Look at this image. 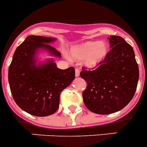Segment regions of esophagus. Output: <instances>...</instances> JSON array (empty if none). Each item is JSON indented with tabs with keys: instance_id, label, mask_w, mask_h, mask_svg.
Masks as SVG:
<instances>
[{
	"instance_id": "1",
	"label": "esophagus",
	"mask_w": 147,
	"mask_h": 147,
	"mask_svg": "<svg viewBox=\"0 0 147 147\" xmlns=\"http://www.w3.org/2000/svg\"><path fill=\"white\" fill-rule=\"evenodd\" d=\"M80 76V70L78 69H75V77L78 78Z\"/></svg>"
}]
</instances>
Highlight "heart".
Here are the masks:
<instances>
[{"mask_svg":"<svg viewBox=\"0 0 147 147\" xmlns=\"http://www.w3.org/2000/svg\"><path fill=\"white\" fill-rule=\"evenodd\" d=\"M109 46L100 41H90L71 48V58L76 61L84 60L85 65L93 69L99 66L107 57Z\"/></svg>","mask_w":147,"mask_h":147,"instance_id":"1","label":"heart"}]
</instances>
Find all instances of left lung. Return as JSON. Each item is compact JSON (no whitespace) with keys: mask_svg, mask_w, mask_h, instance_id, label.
<instances>
[{"mask_svg":"<svg viewBox=\"0 0 147 147\" xmlns=\"http://www.w3.org/2000/svg\"><path fill=\"white\" fill-rule=\"evenodd\" d=\"M112 48L102 64L94 69L82 67L80 77L86 81L84 103L97 114L107 115L123 109L133 98L139 78V66L132 47L119 36L108 37Z\"/></svg>","mask_w":147,"mask_h":147,"instance_id":"1","label":"left lung"}]
</instances>
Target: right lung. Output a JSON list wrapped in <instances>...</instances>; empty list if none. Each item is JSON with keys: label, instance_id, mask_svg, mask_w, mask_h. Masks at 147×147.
I'll return each instance as SVG.
<instances>
[{"label": "right lung", "instance_id": "right-lung-1", "mask_svg": "<svg viewBox=\"0 0 147 147\" xmlns=\"http://www.w3.org/2000/svg\"><path fill=\"white\" fill-rule=\"evenodd\" d=\"M56 38L28 36L16 49L8 69V82L14 100L22 110L36 116H47L59 108V96L75 79V68L57 67L53 59L37 62V52L47 51L61 57L49 45Z\"/></svg>", "mask_w": 147, "mask_h": 147}]
</instances>
